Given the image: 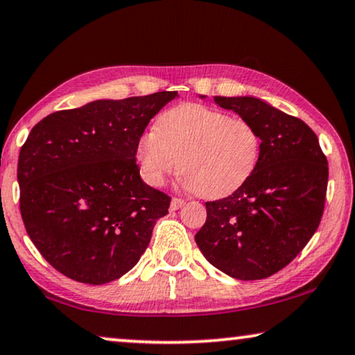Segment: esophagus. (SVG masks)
Masks as SVG:
<instances>
[{"mask_svg":"<svg viewBox=\"0 0 355 355\" xmlns=\"http://www.w3.org/2000/svg\"><path fill=\"white\" fill-rule=\"evenodd\" d=\"M184 205H186V200H184V198H178V197H174V198L171 200V209H173V211H176V209L182 208Z\"/></svg>","mask_w":355,"mask_h":355,"instance_id":"obj_1","label":"esophagus"}]
</instances>
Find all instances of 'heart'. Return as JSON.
<instances>
[{
    "label": "heart",
    "instance_id": "b5f03b06",
    "mask_svg": "<svg viewBox=\"0 0 355 355\" xmlns=\"http://www.w3.org/2000/svg\"><path fill=\"white\" fill-rule=\"evenodd\" d=\"M259 153L261 137L250 121L200 104L166 110L136 146L147 184L162 186L181 166L184 186L209 198L237 190L253 174Z\"/></svg>",
    "mask_w": 355,
    "mask_h": 355
}]
</instances>
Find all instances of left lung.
<instances>
[{
    "mask_svg": "<svg viewBox=\"0 0 355 355\" xmlns=\"http://www.w3.org/2000/svg\"><path fill=\"white\" fill-rule=\"evenodd\" d=\"M214 104L256 128L261 153L253 174L232 195L205 203L207 223L195 241L224 274L266 279L290 264L315 234L325 208L327 157L304 121L263 99L214 96Z\"/></svg>",
    "mask_w": 355,
    "mask_h": 355,
    "instance_id": "8db88e82",
    "label": "left lung"
}]
</instances>
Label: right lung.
<instances>
[{
	"instance_id": "1",
	"label": "right lung",
	"mask_w": 355,
	"mask_h": 355,
	"mask_svg": "<svg viewBox=\"0 0 355 355\" xmlns=\"http://www.w3.org/2000/svg\"><path fill=\"white\" fill-rule=\"evenodd\" d=\"M178 91L99 99L43 118L20 148V214L30 240L71 280L109 284L137 264L171 198L147 186L136 146Z\"/></svg>"
}]
</instances>
